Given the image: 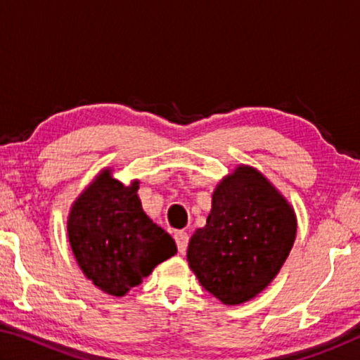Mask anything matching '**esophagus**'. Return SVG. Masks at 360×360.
Instances as JSON below:
<instances>
[{
	"label": "esophagus",
	"mask_w": 360,
	"mask_h": 360,
	"mask_svg": "<svg viewBox=\"0 0 360 360\" xmlns=\"http://www.w3.org/2000/svg\"><path fill=\"white\" fill-rule=\"evenodd\" d=\"M174 240H176V246H178V251H179L181 254H184L186 249H187V245H188V235H187V231H184V230L176 231V233H174Z\"/></svg>",
	"instance_id": "34e87169"
}]
</instances>
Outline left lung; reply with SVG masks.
Masks as SVG:
<instances>
[{"label": "left lung", "instance_id": "1", "mask_svg": "<svg viewBox=\"0 0 360 360\" xmlns=\"http://www.w3.org/2000/svg\"><path fill=\"white\" fill-rule=\"evenodd\" d=\"M295 235L294 206L264 173L241 163L212 192L206 225L188 241L187 262L217 300L241 304L276 278Z\"/></svg>", "mask_w": 360, "mask_h": 360}]
</instances>
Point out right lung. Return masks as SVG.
I'll list each match as a JSON object with an SVG mask.
<instances>
[{
  "label": "right lung",
  "instance_id": "obj_1",
  "mask_svg": "<svg viewBox=\"0 0 360 360\" xmlns=\"http://www.w3.org/2000/svg\"><path fill=\"white\" fill-rule=\"evenodd\" d=\"M138 188V179L124 184L112 178V168H103L72 202L66 221L79 268L112 297H125L176 252L169 233L143 211Z\"/></svg>",
  "mask_w": 360,
  "mask_h": 360
}]
</instances>
